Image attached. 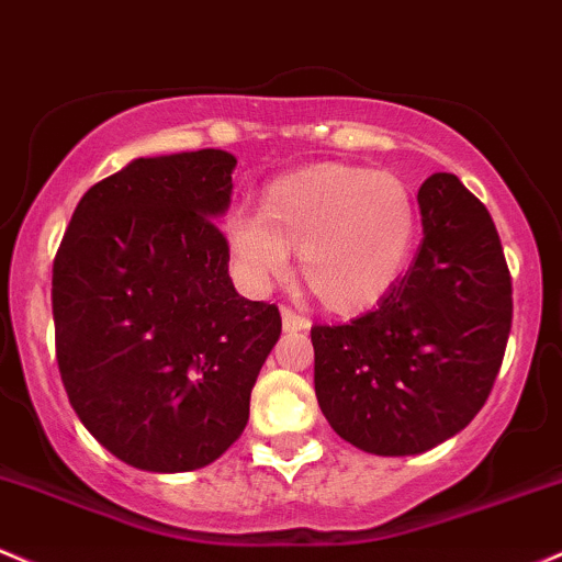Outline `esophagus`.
Segmentation results:
<instances>
[{"label":"esophagus","mask_w":562,"mask_h":562,"mask_svg":"<svg viewBox=\"0 0 562 562\" xmlns=\"http://www.w3.org/2000/svg\"><path fill=\"white\" fill-rule=\"evenodd\" d=\"M281 324L286 331H302V329H311V318L305 315L289 311V307H281Z\"/></svg>","instance_id":"1"}]
</instances>
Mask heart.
I'll return each mask as SVG.
<instances>
[{
    "label": "heart",
    "mask_w": 562,
    "mask_h": 562,
    "mask_svg": "<svg viewBox=\"0 0 562 562\" xmlns=\"http://www.w3.org/2000/svg\"><path fill=\"white\" fill-rule=\"evenodd\" d=\"M417 210L390 172L315 164L283 175L265 191L260 214L233 212L225 223L236 279L265 292L292 268L331 313H361L393 289L412 255Z\"/></svg>",
    "instance_id": "obj_1"
}]
</instances>
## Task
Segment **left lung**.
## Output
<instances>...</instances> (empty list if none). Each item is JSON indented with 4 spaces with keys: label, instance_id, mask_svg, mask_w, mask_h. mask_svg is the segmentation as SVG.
<instances>
[{
    "label": "left lung",
    "instance_id": "8db88e82",
    "mask_svg": "<svg viewBox=\"0 0 562 562\" xmlns=\"http://www.w3.org/2000/svg\"><path fill=\"white\" fill-rule=\"evenodd\" d=\"M417 260L376 311L313 326L315 398L366 453L430 451L475 419L507 348L513 281L485 206L457 175L419 188Z\"/></svg>",
    "mask_w": 562,
    "mask_h": 562
}]
</instances>
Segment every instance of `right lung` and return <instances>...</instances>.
Returning <instances> with one entry per match:
<instances>
[{
	"mask_svg": "<svg viewBox=\"0 0 562 562\" xmlns=\"http://www.w3.org/2000/svg\"><path fill=\"white\" fill-rule=\"evenodd\" d=\"M236 156L135 159L81 196L53 262L58 369L100 446L148 472H188L244 432L281 313L233 289L212 220Z\"/></svg>",
	"mask_w": 562,
	"mask_h": 562,
	"instance_id": "1",
	"label": "right lung"
}]
</instances>
